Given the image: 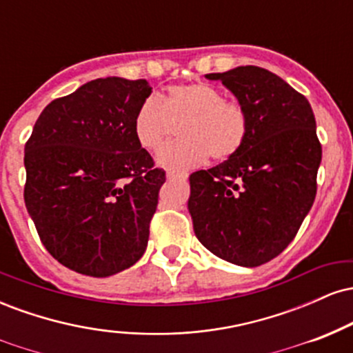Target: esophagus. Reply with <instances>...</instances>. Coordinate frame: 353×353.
<instances>
[{
	"mask_svg": "<svg viewBox=\"0 0 353 353\" xmlns=\"http://www.w3.org/2000/svg\"><path fill=\"white\" fill-rule=\"evenodd\" d=\"M182 177H184V176H182V174L171 172V171L168 172V181H177V179H182Z\"/></svg>",
	"mask_w": 353,
	"mask_h": 353,
	"instance_id": "34e87169",
	"label": "esophagus"
}]
</instances>
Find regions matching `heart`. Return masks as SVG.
<instances>
[{"instance_id":"heart-1","label":"heart","mask_w":353,"mask_h":353,"mask_svg":"<svg viewBox=\"0 0 353 353\" xmlns=\"http://www.w3.org/2000/svg\"><path fill=\"white\" fill-rule=\"evenodd\" d=\"M172 123H182V139L165 145L157 156V163L171 171L196 168L209 156L228 161L241 151L249 134L245 108L205 83L177 84L165 96L145 98L132 123L136 141L145 151L156 152L171 134Z\"/></svg>"}]
</instances>
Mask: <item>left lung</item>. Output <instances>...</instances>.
<instances>
[{
    "label": "left lung",
    "mask_w": 353,
    "mask_h": 353,
    "mask_svg": "<svg viewBox=\"0 0 353 353\" xmlns=\"http://www.w3.org/2000/svg\"><path fill=\"white\" fill-rule=\"evenodd\" d=\"M249 114L236 156L190 174L189 212L201 244L224 261L257 267L294 241L317 194L322 145L305 96L259 66L210 72Z\"/></svg>",
    "instance_id": "8db88e82"
}]
</instances>
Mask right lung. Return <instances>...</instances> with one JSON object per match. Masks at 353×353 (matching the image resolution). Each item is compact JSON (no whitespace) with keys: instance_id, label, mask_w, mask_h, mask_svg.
<instances>
[{"instance_id":"obj_1","label":"right lung","mask_w":353,"mask_h":353,"mask_svg":"<svg viewBox=\"0 0 353 353\" xmlns=\"http://www.w3.org/2000/svg\"><path fill=\"white\" fill-rule=\"evenodd\" d=\"M145 79L99 78L51 101L24 145V202L59 264L109 277L143 257L163 169L136 141Z\"/></svg>"}]
</instances>
